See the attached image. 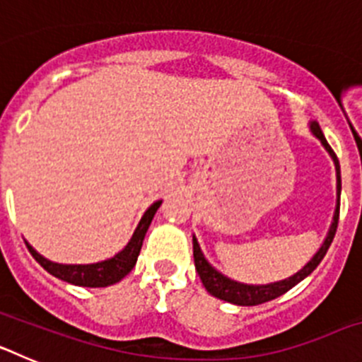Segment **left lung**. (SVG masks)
Listing matches in <instances>:
<instances>
[{
	"label": "left lung",
	"mask_w": 362,
	"mask_h": 362,
	"mask_svg": "<svg viewBox=\"0 0 362 362\" xmlns=\"http://www.w3.org/2000/svg\"><path fill=\"white\" fill-rule=\"evenodd\" d=\"M312 130L313 134L321 139L322 145L326 146V150L330 152L332 158H334L335 170H337V192H339V196H341V172H339L337 156H335V152L332 150V146L328 145L325 134H322V130L319 129L317 123H312ZM337 223H339V204H337V209H335L334 223H332L330 226L328 238H326L325 243H322L321 250L313 255L312 261H310L303 270L297 272L296 276L288 277V279H284V281H279V283L263 284V286H252V284H241V283H235V281H230L228 277L221 276L219 272L214 270V268L206 263V259L203 257V254H201L199 250V245H197L196 238H194V263H196V272L199 274L206 292L212 293V296L217 297V299L228 300V303L241 305V306L261 305V303H267V300L276 299V297L286 293L290 288H293L297 283H300V281L305 279L306 276H310V274L317 268V264L321 263L322 257H325L326 252H328V248H330L332 241H334V235L335 232H337Z\"/></svg>",
	"instance_id": "obj_1"
}]
</instances>
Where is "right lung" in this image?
Instances as JSON below:
<instances>
[{
  "mask_svg": "<svg viewBox=\"0 0 362 362\" xmlns=\"http://www.w3.org/2000/svg\"><path fill=\"white\" fill-rule=\"evenodd\" d=\"M161 201H156V203L150 206L145 212V216L141 217L139 225H137L136 232H134L132 239L124 250H121L119 254L114 255L112 259L107 261H101V263L95 264H57L49 261V259L41 257L30 245H27L28 252L32 254V257L36 259L37 263L45 268V270L52 274L57 279L66 281L70 284H76V286H88V288H101V286H110V284L117 283V281L123 279L127 274L134 268L137 261V255L141 250L143 239H145V233L148 230L150 223H152L153 216L158 212Z\"/></svg>",
  "mask_w": 362,
  "mask_h": 362,
  "instance_id": "1",
  "label": "right lung"
}]
</instances>
